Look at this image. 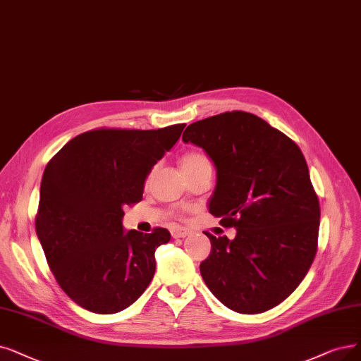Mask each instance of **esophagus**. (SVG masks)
Masks as SVG:
<instances>
[{
	"label": "esophagus",
	"instance_id": "1",
	"mask_svg": "<svg viewBox=\"0 0 361 361\" xmlns=\"http://www.w3.org/2000/svg\"><path fill=\"white\" fill-rule=\"evenodd\" d=\"M186 235H188V231L183 229V228H175V229H171V237H173V238H185Z\"/></svg>",
	"mask_w": 361,
	"mask_h": 361
}]
</instances>
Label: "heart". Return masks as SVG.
I'll use <instances>...</instances> for the list:
<instances>
[{
  "instance_id": "b5f03b06",
  "label": "heart",
  "mask_w": 361,
  "mask_h": 361,
  "mask_svg": "<svg viewBox=\"0 0 361 361\" xmlns=\"http://www.w3.org/2000/svg\"><path fill=\"white\" fill-rule=\"evenodd\" d=\"M204 166H210V161L203 152L192 151V152L185 154L183 158H182V169L183 170L204 167Z\"/></svg>"
}]
</instances>
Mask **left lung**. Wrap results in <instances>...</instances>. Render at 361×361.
<instances>
[{
  "label": "left lung",
  "mask_w": 361,
  "mask_h": 361,
  "mask_svg": "<svg viewBox=\"0 0 361 361\" xmlns=\"http://www.w3.org/2000/svg\"><path fill=\"white\" fill-rule=\"evenodd\" d=\"M182 139L203 148L216 167L209 212L237 229L234 240L206 233L212 250L201 277L235 312L274 308L304 280L317 252L320 204L304 154L244 111L192 123Z\"/></svg>",
  "instance_id": "1"
}]
</instances>
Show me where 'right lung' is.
<instances>
[{"label": "right lung", "mask_w": 361, "mask_h": 361, "mask_svg": "<svg viewBox=\"0 0 361 361\" xmlns=\"http://www.w3.org/2000/svg\"><path fill=\"white\" fill-rule=\"evenodd\" d=\"M183 127L90 130L71 139L49 161L35 229L56 281L80 307L120 312L149 286L155 249L170 241V233H126L124 207L142 200L149 171Z\"/></svg>", "instance_id": "1"}]
</instances>
